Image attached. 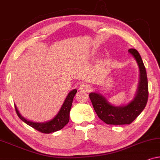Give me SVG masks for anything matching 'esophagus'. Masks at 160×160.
Returning a JSON list of instances; mask_svg holds the SVG:
<instances>
[{"mask_svg":"<svg viewBox=\"0 0 160 160\" xmlns=\"http://www.w3.org/2000/svg\"><path fill=\"white\" fill-rule=\"evenodd\" d=\"M79 89L81 91L83 92H89L90 90V87H89L87 84H82L80 85Z\"/></svg>","mask_w":160,"mask_h":160,"instance_id":"1","label":"esophagus"}]
</instances>
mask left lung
Returning a JSON list of instances; mask_svg holds the SVG:
<instances>
[{
	"label": "left lung",
	"mask_w": 160,
	"mask_h": 160,
	"mask_svg": "<svg viewBox=\"0 0 160 160\" xmlns=\"http://www.w3.org/2000/svg\"><path fill=\"white\" fill-rule=\"evenodd\" d=\"M132 54L140 69V81L134 100L124 106H113L100 95L92 92L89 95L98 117L107 124H130L138 117L146 106L148 97V79L146 68L141 57L135 49L128 50Z\"/></svg>",
	"instance_id": "8db88e82"
}]
</instances>
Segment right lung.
I'll return each instance as SVG.
<instances>
[{"mask_svg": "<svg viewBox=\"0 0 160 160\" xmlns=\"http://www.w3.org/2000/svg\"><path fill=\"white\" fill-rule=\"evenodd\" d=\"M76 92H77L76 89H73V90L70 92L65 100L64 103L62 104V106L61 107L60 111H59L56 117L54 119L50 120V121L45 122V123H36V122L28 121V120L22 117L16 106H15V110H16L17 114L19 119L22 120L25 123L32 127V128L39 131V132L49 134V133L54 132L61 130L68 123L70 111H71V108L73 97Z\"/></svg>", "mask_w": 160, "mask_h": 160, "instance_id": "obj_1", "label": "right lung"}]
</instances>
